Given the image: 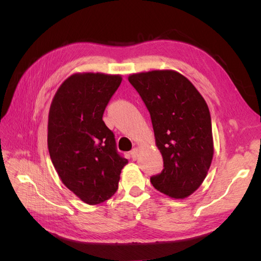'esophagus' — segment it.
Segmentation results:
<instances>
[{
  "instance_id": "obj_1",
  "label": "esophagus",
  "mask_w": 261,
  "mask_h": 261,
  "mask_svg": "<svg viewBox=\"0 0 261 261\" xmlns=\"http://www.w3.org/2000/svg\"><path fill=\"white\" fill-rule=\"evenodd\" d=\"M130 155H132V159L133 160H137L138 159V155H139L138 148H134L132 151H130Z\"/></svg>"
}]
</instances>
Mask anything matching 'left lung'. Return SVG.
<instances>
[{
    "instance_id": "obj_1",
    "label": "left lung",
    "mask_w": 261,
    "mask_h": 261,
    "mask_svg": "<svg viewBox=\"0 0 261 261\" xmlns=\"http://www.w3.org/2000/svg\"><path fill=\"white\" fill-rule=\"evenodd\" d=\"M128 81L151 116L163 158L164 169L150 181L171 198L184 199L202 184L213 158L206 101L185 76L172 69L132 74Z\"/></svg>"
}]
</instances>
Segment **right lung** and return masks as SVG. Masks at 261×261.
I'll return each instance as SVG.
<instances>
[{"label":"right lung","mask_w":261,"mask_h":261,"mask_svg":"<svg viewBox=\"0 0 261 261\" xmlns=\"http://www.w3.org/2000/svg\"><path fill=\"white\" fill-rule=\"evenodd\" d=\"M121 75L77 73L63 82L49 111L48 148L61 180L88 204L115 194L128 160L118 154L102 116Z\"/></svg>","instance_id":"add662e5"}]
</instances>
